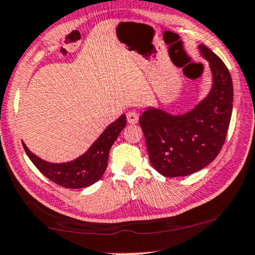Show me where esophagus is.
<instances>
[{
    "instance_id": "esophagus-1",
    "label": "esophagus",
    "mask_w": 255,
    "mask_h": 255,
    "mask_svg": "<svg viewBox=\"0 0 255 255\" xmlns=\"http://www.w3.org/2000/svg\"><path fill=\"white\" fill-rule=\"evenodd\" d=\"M127 121L130 125H135L138 122V114L135 111H130L127 113Z\"/></svg>"
}]
</instances>
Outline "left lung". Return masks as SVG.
Here are the masks:
<instances>
[{"label": "left lung", "mask_w": 255, "mask_h": 255, "mask_svg": "<svg viewBox=\"0 0 255 255\" xmlns=\"http://www.w3.org/2000/svg\"><path fill=\"white\" fill-rule=\"evenodd\" d=\"M209 62L212 86L192 110L171 114L147 107L140 126L151 165L165 177H181L199 171L217 157L225 142L232 115L233 84L231 74L215 52L198 45Z\"/></svg>", "instance_id": "8db88e82"}]
</instances>
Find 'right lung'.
Masks as SVG:
<instances>
[{
	"label": "right lung",
	"instance_id": "right-lung-1",
	"mask_svg": "<svg viewBox=\"0 0 255 255\" xmlns=\"http://www.w3.org/2000/svg\"><path fill=\"white\" fill-rule=\"evenodd\" d=\"M126 115L112 122L93 144L79 157L64 163L44 161L29 150L22 142L26 155L44 176L60 186L69 189H83L94 184L103 177L107 168L108 154L119 134L126 127Z\"/></svg>",
	"mask_w": 255,
	"mask_h": 255
}]
</instances>
